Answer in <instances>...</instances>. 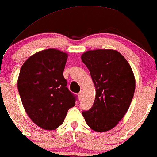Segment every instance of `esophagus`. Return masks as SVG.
Returning a JSON list of instances; mask_svg holds the SVG:
<instances>
[{
	"mask_svg": "<svg viewBox=\"0 0 157 157\" xmlns=\"http://www.w3.org/2000/svg\"><path fill=\"white\" fill-rule=\"evenodd\" d=\"M82 96H83V91H81L80 93H78V98H79V99H82Z\"/></svg>",
	"mask_w": 157,
	"mask_h": 157,
	"instance_id": "obj_1",
	"label": "esophagus"
}]
</instances>
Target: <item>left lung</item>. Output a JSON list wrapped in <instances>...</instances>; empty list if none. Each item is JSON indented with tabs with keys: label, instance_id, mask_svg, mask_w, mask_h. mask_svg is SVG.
Masks as SVG:
<instances>
[{
	"label": "left lung",
	"instance_id": "left-lung-1",
	"mask_svg": "<svg viewBox=\"0 0 157 157\" xmlns=\"http://www.w3.org/2000/svg\"><path fill=\"white\" fill-rule=\"evenodd\" d=\"M96 90L94 104L84 111L86 124L97 132L115 127L128 111L135 90V78L130 64L112 49L87 51L82 55Z\"/></svg>",
	"mask_w": 157,
	"mask_h": 157
}]
</instances>
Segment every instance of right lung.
<instances>
[{
    "mask_svg": "<svg viewBox=\"0 0 157 157\" xmlns=\"http://www.w3.org/2000/svg\"><path fill=\"white\" fill-rule=\"evenodd\" d=\"M67 57L59 50H43L29 57L20 69L17 88L22 104L42 129H56L75 106V96L66 86L63 75Z\"/></svg>",
    "mask_w": 157,
    "mask_h": 157,
    "instance_id": "right-lung-1",
    "label": "right lung"
}]
</instances>
